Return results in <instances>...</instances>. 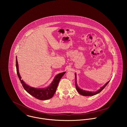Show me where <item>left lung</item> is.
<instances>
[{"instance_id":"obj_1","label":"left lung","mask_w":127,"mask_h":127,"mask_svg":"<svg viewBox=\"0 0 127 127\" xmlns=\"http://www.w3.org/2000/svg\"><path fill=\"white\" fill-rule=\"evenodd\" d=\"M75 86H76V88L77 91L78 92V93L79 94H80L82 95L83 96H93L99 93H100L101 91H102L105 87L106 86L108 85V84L109 82V81L103 87H101L100 88V89H99V90H98L96 91L95 92H93V91H85V90H83L81 89H80L79 87L77 85V79H76V73H75Z\"/></svg>"}]
</instances>
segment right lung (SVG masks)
<instances>
[{
    "instance_id": "1",
    "label": "right lung",
    "mask_w": 127,
    "mask_h": 127,
    "mask_svg": "<svg viewBox=\"0 0 127 127\" xmlns=\"http://www.w3.org/2000/svg\"><path fill=\"white\" fill-rule=\"evenodd\" d=\"M16 68L17 72L18 75L19 79L20 81V83L22 84V85L24 89L29 94L35 97L36 99L40 100H45L51 98L54 95L56 91L58 84L63 76L65 74V72L61 73L58 74L55 77L52 83L46 88L45 89H36L30 87L25 83V82L21 80V77L19 73L18 70V64L17 58L16 57Z\"/></svg>"
}]
</instances>
